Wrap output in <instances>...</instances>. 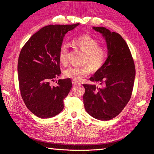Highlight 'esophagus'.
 <instances>
[{"instance_id":"1","label":"esophagus","mask_w":154,"mask_h":154,"mask_svg":"<svg viewBox=\"0 0 154 154\" xmlns=\"http://www.w3.org/2000/svg\"><path fill=\"white\" fill-rule=\"evenodd\" d=\"M72 84H73L74 85H80V83H78L77 82H76V81L73 80V81H72Z\"/></svg>"}]
</instances>
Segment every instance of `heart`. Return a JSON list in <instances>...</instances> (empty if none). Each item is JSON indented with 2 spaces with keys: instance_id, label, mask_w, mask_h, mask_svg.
Returning a JSON list of instances; mask_svg holds the SVG:
<instances>
[{
  "instance_id": "1",
  "label": "heart",
  "mask_w": 154,
  "mask_h": 154,
  "mask_svg": "<svg viewBox=\"0 0 154 154\" xmlns=\"http://www.w3.org/2000/svg\"><path fill=\"white\" fill-rule=\"evenodd\" d=\"M72 43L83 52L79 66L69 67L64 71V76L75 81H81L89 75L92 71H98L105 64L108 57V51L104 46L100 45L96 38L89 35L77 36L72 40ZM58 60L63 66L68 64V47L62 44L58 50Z\"/></svg>"
}]
</instances>
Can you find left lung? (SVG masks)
I'll list each match as a JSON object with an SVG mask.
<instances>
[{
  "mask_svg": "<svg viewBox=\"0 0 154 154\" xmlns=\"http://www.w3.org/2000/svg\"><path fill=\"white\" fill-rule=\"evenodd\" d=\"M93 28L105 37L108 58L105 64L90 78L92 82L100 83L102 87L83 84V103L91 116L107 121L118 116L129 102L136 72L131 52L122 36L105 27Z\"/></svg>",
  "mask_w": 154,
  "mask_h": 154,
  "instance_id": "obj_1",
  "label": "left lung"
}]
</instances>
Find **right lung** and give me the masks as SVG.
I'll return each mask as SVG.
<instances>
[{"instance_id": "1", "label": "right lung", "mask_w": 154, "mask_h": 154, "mask_svg": "<svg viewBox=\"0 0 154 154\" xmlns=\"http://www.w3.org/2000/svg\"><path fill=\"white\" fill-rule=\"evenodd\" d=\"M79 25H49L34 34L21 49L17 63L19 88L26 107L40 118H50L64 109L72 88L70 78L51 82L61 73L58 50L67 32Z\"/></svg>"}]
</instances>
